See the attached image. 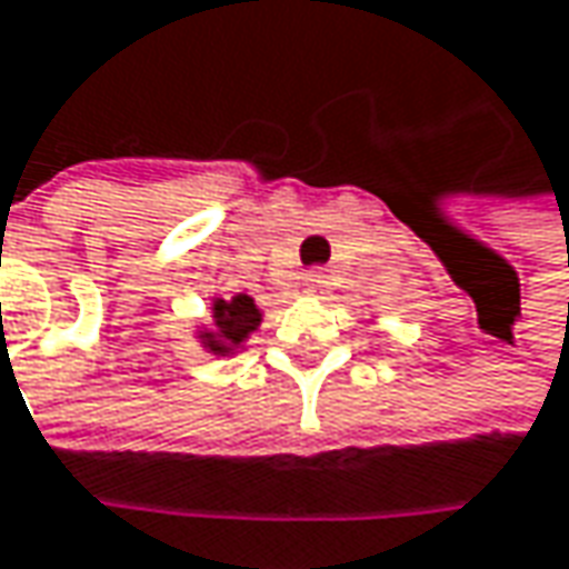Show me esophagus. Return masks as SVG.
Returning <instances> with one entry per match:
<instances>
[{
	"mask_svg": "<svg viewBox=\"0 0 569 569\" xmlns=\"http://www.w3.org/2000/svg\"><path fill=\"white\" fill-rule=\"evenodd\" d=\"M323 288H327V274L323 271H307L303 274V291L307 295H323Z\"/></svg>",
	"mask_w": 569,
	"mask_h": 569,
	"instance_id": "34e87169",
	"label": "esophagus"
}]
</instances>
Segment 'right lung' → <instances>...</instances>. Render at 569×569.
Here are the masks:
<instances>
[{
  "label": "right lung",
  "instance_id": "add662e5",
  "mask_svg": "<svg viewBox=\"0 0 569 569\" xmlns=\"http://www.w3.org/2000/svg\"><path fill=\"white\" fill-rule=\"evenodd\" d=\"M259 323H262V310L249 295H237L230 300L217 298L213 300V327L201 332V342L213 356H230L249 339V332H256Z\"/></svg>",
  "mask_w": 569,
  "mask_h": 569
}]
</instances>
